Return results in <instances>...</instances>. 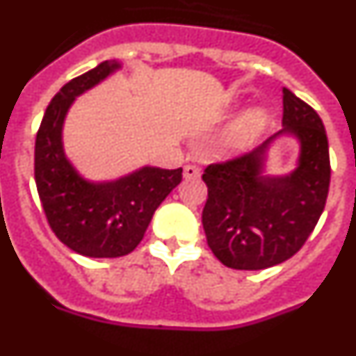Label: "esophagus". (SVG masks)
Returning <instances> with one entry per match:
<instances>
[{"mask_svg":"<svg viewBox=\"0 0 356 356\" xmlns=\"http://www.w3.org/2000/svg\"><path fill=\"white\" fill-rule=\"evenodd\" d=\"M184 176L187 178V180H193V178H200L201 176V169L196 168V165H185L184 168Z\"/></svg>","mask_w":356,"mask_h":356,"instance_id":"34e87169","label":"esophagus"}]
</instances>
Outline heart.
<instances>
[{"label": "heart", "mask_w": 356, "mask_h": 356, "mask_svg": "<svg viewBox=\"0 0 356 356\" xmlns=\"http://www.w3.org/2000/svg\"><path fill=\"white\" fill-rule=\"evenodd\" d=\"M267 122V114L264 108H251L241 115L222 135V149H237L250 144L254 137H259Z\"/></svg>", "instance_id": "heart-1"}]
</instances>
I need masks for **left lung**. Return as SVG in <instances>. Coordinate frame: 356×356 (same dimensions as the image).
I'll return each instance as SVG.
<instances>
[{
    "mask_svg": "<svg viewBox=\"0 0 356 356\" xmlns=\"http://www.w3.org/2000/svg\"><path fill=\"white\" fill-rule=\"evenodd\" d=\"M284 130L302 143L298 169L289 177L259 175L268 143L207 165L203 228L216 259L238 271H259L294 257L325 210L330 188L326 130L316 110L284 89Z\"/></svg>",
    "mask_w": 356,
    "mask_h": 356,
    "instance_id": "8db88e82",
    "label": "left lung"
}]
</instances>
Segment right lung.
Here are the masks:
<instances>
[{
	"label": "right lung",
	"mask_w": 356,
	"mask_h": 356,
	"mask_svg": "<svg viewBox=\"0 0 356 356\" xmlns=\"http://www.w3.org/2000/svg\"><path fill=\"white\" fill-rule=\"evenodd\" d=\"M118 62L72 78L44 112L35 139V184L49 228L69 250L90 259H118L139 246L151 217L181 181V168H143L108 184L83 180L62 149V124L74 97L106 78Z\"/></svg>",
	"instance_id": "obj_1"
}]
</instances>
